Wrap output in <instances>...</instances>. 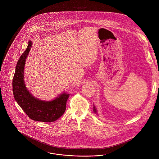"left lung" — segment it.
Segmentation results:
<instances>
[{
    "label": "left lung",
    "mask_w": 159,
    "mask_h": 159,
    "mask_svg": "<svg viewBox=\"0 0 159 159\" xmlns=\"http://www.w3.org/2000/svg\"><path fill=\"white\" fill-rule=\"evenodd\" d=\"M93 110H94V112H96V109L95 107H93Z\"/></svg>",
    "instance_id": "obj_1"
}]
</instances>
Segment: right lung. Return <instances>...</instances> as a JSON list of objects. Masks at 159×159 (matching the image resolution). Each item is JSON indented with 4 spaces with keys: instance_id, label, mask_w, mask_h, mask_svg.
<instances>
[{
    "instance_id": "right-lung-1",
    "label": "right lung",
    "mask_w": 159,
    "mask_h": 159,
    "mask_svg": "<svg viewBox=\"0 0 159 159\" xmlns=\"http://www.w3.org/2000/svg\"><path fill=\"white\" fill-rule=\"evenodd\" d=\"M32 43L29 41L27 48L21 55L16 65L12 87L15 100L30 118L43 122L57 120L66 110L69 94L63 93L52 101H41L33 96L26 89L24 80V65Z\"/></svg>"
}]
</instances>
